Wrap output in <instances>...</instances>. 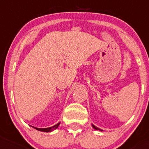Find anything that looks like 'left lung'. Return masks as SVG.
<instances>
[{"mask_svg": "<svg viewBox=\"0 0 149 149\" xmlns=\"http://www.w3.org/2000/svg\"><path fill=\"white\" fill-rule=\"evenodd\" d=\"M92 127H94V129H96V130H98V128H97V127H95V126H94V125H92Z\"/></svg>", "mask_w": 149, "mask_h": 149, "instance_id": "left-lung-1", "label": "left lung"}]
</instances>
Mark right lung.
<instances>
[{
  "label": "right lung",
  "mask_w": 149,
  "mask_h": 149,
  "mask_svg": "<svg viewBox=\"0 0 149 149\" xmlns=\"http://www.w3.org/2000/svg\"><path fill=\"white\" fill-rule=\"evenodd\" d=\"M60 125V123H58L57 125H55L52 126V127H47V128H37V127H33L34 128L37 129V130H40V131H42V132H51L52 130H55V129H56L57 127H58V125Z\"/></svg>",
  "instance_id": "obj_1"
}]
</instances>
